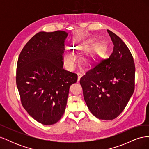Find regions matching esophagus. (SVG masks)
Returning a JSON list of instances; mask_svg holds the SVG:
<instances>
[{"mask_svg": "<svg viewBox=\"0 0 149 149\" xmlns=\"http://www.w3.org/2000/svg\"><path fill=\"white\" fill-rule=\"evenodd\" d=\"M78 74V82H79V80H80V79H81V78L82 77V74H81V73H78L77 74Z\"/></svg>", "mask_w": 149, "mask_h": 149, "instance_id": "1", "label": "esophagus"}]
</instances>
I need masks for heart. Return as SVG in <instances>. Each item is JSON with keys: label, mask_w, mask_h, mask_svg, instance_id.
<instances>
[{"label": "heart", "mask_w": 149, "mask_h": 149, "mask_svg": "<svg viewBox=\"0 0 149 149\" xmlns=\"http://www.w3.org/2000/svg\"><path fill=\"white\" fill-rule=\"evenodd\" d=\"M89 47V43L87 42H83L81 43L74 42L70 47V51L66 52L63 53V61L65 66L69 69L73 68L76 60L75 55H78L88 49ZM103 46L102 43H97L94 47L85 54L83 58V63L86 66H92L100 57L102 53Z\"/></svg>", "instance_id": "obj_1"}]
</instances>
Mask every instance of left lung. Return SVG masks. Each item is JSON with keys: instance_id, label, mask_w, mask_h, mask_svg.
Returning a JSON list of instances; mask_svg holds the SVG:
<instances>
[{"instance_id": "8db88e82", "label": "left lung", "mask_w": 149, "mask_h": 149, "mask_svg": "<svg viewBox=\"0 0 149 149\" xmlns=\"http://www.w3.org/2000/svg\"><path fill=\"white\" fill-rule=\"evenodd\" d=\"M114 45L109 58L80 79L89 111L96 118L112 120L122 112L134 91L135 65L131 53L118 35L107 30Z\"/></svg>"}]
</instances>
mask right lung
<instances>
[{"label": "right lung", "mask_w": 149, "mask_h": 149, "mask_svg": "<svg viewBox=\"0 0 149 149\" xmlns=\"http://www.w3.org/2000/svg\"><path fill=\"white\" fill-rule=\"evenodd\" d=\"M68 33L40 31L26 43L19 56L16 83L22 106L44 125L63 115L70 86L78 76L63 69V53Z\"/></svg>", "instance_id": "obj_1"}]
</instances>
